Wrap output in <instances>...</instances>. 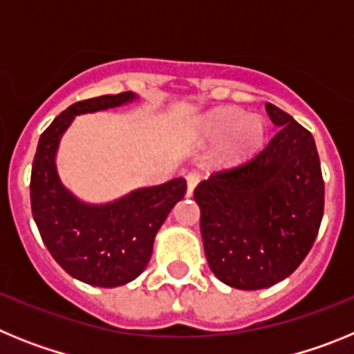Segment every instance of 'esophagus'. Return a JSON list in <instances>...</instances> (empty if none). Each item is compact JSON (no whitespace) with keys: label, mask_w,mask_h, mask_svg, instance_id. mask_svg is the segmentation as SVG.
<instances>
[{"label":"esophagus","mask_w":354,"mask_h":354,"mask_svg":"<svg viewBox=\"0 0 354 354\" xmlns=\"http://www.w3.org/2000/svg\"><path fill=\"white\" fill-rule=\"evenodd\" d=\"M186 184H187V189H186V195L192 196L193 192H195L196 184H198V174L192 171V174L186 175Z\"/></svg>","instance_id":"obj_1"}]
</instances>
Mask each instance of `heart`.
Instances as JSON below:
<instances>
[{
  "instance_id": "1",
  "label": "heart",
  "mask_w": 354,
  "mask_h": 354,
  "mask_svg": "<svg viewBox=\"0 0 354 354\" xmlns=\"http://www.w3.org/2000/svg\"><path fill=\"white\" fill-rule=\"evenodd\" d=\"M200 136L221 140L212 150V168H236L255 156L264 143L266 126L257 115H245L237 108H216L200 120Z\"/></svg>"
}]
</instances>
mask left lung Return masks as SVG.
Segmentation results:
<instances>
[{"label":"left lung","instance_id":"obj_1","mask_svg":"<svg viewBox=\"0 0 354 354\" xmlns=\"http://www.w3.org/2000/svg\"><path fill=\"white\" fill-rule=\"evenodd\" d=\"M278 133L248 165L196 186L200 232L220 282L257 290L282 282L308 255L324 211L314 136L289 113L266 104Z\"/></svg>","mask_w":354,"mask_h":354}]
</instances>
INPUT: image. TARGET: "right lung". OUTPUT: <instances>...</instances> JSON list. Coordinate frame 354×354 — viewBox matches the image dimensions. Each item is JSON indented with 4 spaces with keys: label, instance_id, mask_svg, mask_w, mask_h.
I'll list each match as a JSON object with an SVG mask.
<instances>
[{
    "label": "right lung",
    "instance_id": "1",
    "mask_svg": "<svg viewBox=\"0 0 354 354\" xmlns=\"http://www.w3.org/2000/svg\"><path fill=\"white\" fill-rule=\"evenodd\" d=\"M138 99V93L124 92L68 106L44 131L37 145L30 184L33 220L53 259L72 278L88 286L118 287L138 278L150 261L156 234L186 193V180L177 177L93 204L62 183L56 154L74 118Z\"/></svg>",
    "mask_w": 354,
    "mask_h": 354
}]
</instances>
